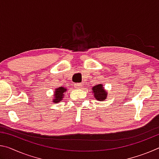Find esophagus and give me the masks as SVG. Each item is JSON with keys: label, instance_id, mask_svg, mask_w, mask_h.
Segmentation results:
<instances>
[{"label": "esophagus", "instance_id": "esophagus-1", "mask_svg": "<svg viewBox=\"0 0 159 159\" xmlns=\"http://www.w3.org/2000/svg\"><path fill=\"white\" fill-rule=\"evenodd\" d=\"M83 85L81 83H76V84H74V88H76V89H80V88H82Z\"/></svg>", "mask_w": 159, "mask_h": 159}]
</instances>
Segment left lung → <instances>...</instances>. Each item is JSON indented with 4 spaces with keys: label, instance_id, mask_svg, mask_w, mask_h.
<instances>
[{
    "label": "left lung",
    "instance_id": "1",
    "mask_svg": "<svg viewBox=\"0 0 159 159\" xmlns=\"http://www.w3.org/2000/svg\"><path fill=\"white\" fill-rule=\"evenodd\" d=\"M93 93H94V96L96 99L99 101H103L107 98V91L102 87V85H97L93 88Z\"/></svg>",
    "mask_w": 159,
    "mask_h": 159
}]
</instances>
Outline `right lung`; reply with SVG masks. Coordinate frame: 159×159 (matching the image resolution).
I'll return each instance as SVG.
<instances>
[{
    "mask_svg": "<svg viewBox=\"0 0 159 159\" xmlns=\"http://www.w3.org/2000/svg\"><path fill=\"white\" fill-rule=\"evenodd\" d=\"M65 91H66V89L63 87H60V88H57V89L55 90V95H54V97H55V99H53V102H56V103L60 102L63 98L64 93L65 92Z\"/></svg>",
    "mask_w": 159,
    "mask_h": 159,
    "instance_id": "add662e5",
    "label": "right lung"
}]
</instances>
